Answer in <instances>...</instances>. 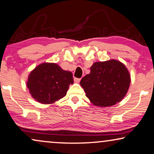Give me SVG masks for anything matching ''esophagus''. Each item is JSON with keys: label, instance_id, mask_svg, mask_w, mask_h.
<instances>
[{"label": "esophagus", "instance_id": "esophagus-1", "mask_svg": "<svg viewBox=\"0 0 154 154\" xmlns=\"http://www.w3.org/2000/svg\"><path fill=\"white\" fill-rule=\"evenodd\" d=\"M80 80H81L80 78H77V77H75V78H74V81L77 83H79V82H80Z\"/></svg>", "mask_w": 154, "mask_h": 154}]
</instances>
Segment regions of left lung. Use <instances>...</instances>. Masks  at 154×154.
Returning a JSON list of instances; mask_svg holds the SVG:
<instances>
[{"label": "left lung", "mask_w": 154, "mask_h": 154, "mask_svg": "<svg viewBox=\"0 0 154 154\" xmlns=\"http://www.w3.org/2000/svg\"><path fill=\"white\" fill-rule=\"evenodd\" d=\"M80 85L95 106H110L120 102L127 93L130 75L124 64L115 60L95 63Z\"/></svg>", "instance_id": "1"}]
</instances>
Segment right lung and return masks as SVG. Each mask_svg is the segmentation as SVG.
<instances>
[{"mask_svg":"<svg viewBox=\"0 0 154 154\" xmlns=\"http://www.w3.org/2000/svg\"><path fill=\"white\" fill-rule=\"evenodd\" d=\"M72 84L71 72L63 70L57 64L42 63L29 75L27 87L38 102L52 104L65 96Z\"/></svg>","mask_w":154,"mask_h":154,"instance_id":"1","label":"right lung"}]
</instances>
